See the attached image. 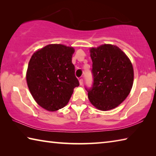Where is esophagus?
Wrapping results in <instances>:
<instances>
[{
  "label": "esophagus",
  "mask_w": 156,
  "mask_h": 156,
  "mask_svg": "<svg viewBox=\"0 0 156 156\" xmlns=\"http://www.w3.org/2000/svg\"><path fill=\"white\" fill-rule=\"evenodd\" d=\"M83 83V79H80V86H82Z\"/></svg>",
  "instance_id": "obj_1"
}]
</instances>
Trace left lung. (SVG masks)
I'll use <instances>...</instances> for the list:
<instances>
[{"mask_svg": "<svg viewBox=\"0 0 156 156\" xmlns=\"http://www.w3.org/2000/svg\"><path fill=\"white\" fill-rule=\"evenodd\" d=\"M94 83L88 99L98 110L108 111L121 104L130 93L133 68L127 55L117 46L104 44L91 47Z\"/></svg>", "mask_w": 156, "mask_h": 156, "instance_id": "left-lung-1", "label": "left lung"}]
</instances>
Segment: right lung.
Segmentation results:
<instances>
[{"label":"right lung","mask_w":156,"mask_h":156,"mask_svg":"<svg viewBox=\"0 0 156 156\" xmlns=\"http://www.w3.org/2000/svg\"><path fill=\"white\" fill-rule=\"evenodd\" d=\"M74 52L72 46L51 44L38 49L29 60L27 86L35 102L46 110L64 108L80 85L72 63Z\"/></svg>","instance_id":"right-lung-1"}]
</instances>
